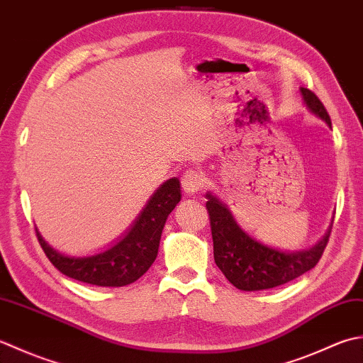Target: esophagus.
I'll return each mask as SVG.
<instances>
[{
    "instance_id": "esophagus-1",
    "label": "esophagus",
    "mask_w": 363,
    "mask_h": 363,
    "mask_svg": "<svg viewBox=\"0 0 363 363\" xmlns=\"http://www.w3.org/2000/svg\"><path fill=\"white\" fill-rule=\"evenodd\" d=\"M203 186V177L199 171H194V169H188L184 171L182 175V188L184 192L188 194H196L202 189Z\"/></svg>"
}]
</instances>
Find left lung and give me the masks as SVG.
Segmentation results:
<instances>
[{"label": "left lung", "mask_w": 363, "mask_h": 363, "mask_svg": "<svg viewBox=\"0 0 363 363\" xmlns=\"http://www.w3.org/2000/svg\"><path fill=\"white\" fill-rule=\"evenodd\" d=\"M307 109L328 123L330 117L316 95L301 87ZM206 210L210 214L214 262L228 282L242 291L269 290L284 285L315 268L328 246L330 227L315 246L302 250H282L255 240L236 223L227 203L213 192H206Z\"/></svg>", "instance_id": "8db88e82"}]
</instances>
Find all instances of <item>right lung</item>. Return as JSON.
<instances>
[{
    "label": "right lung",
    "instance_id": "1",
    "mask_svg": "<svg viewBox=\"0 0 363 363\" xmlns=\"http://www.w3.org/2000/svg\"><path fill=\"white\" fill-rule=\"evenodd\" d=\"M180 182L169 179L153 192L135 223L122 238L103 252L87 257H70L59 252L35 235L43 252L55 268L79 282L97 286H125L144 276L158 255L160 240L166 219L180 202Z\"/></svg>",
    "mask_w": 363,
    "mask_h": 363
}]
</instances>
